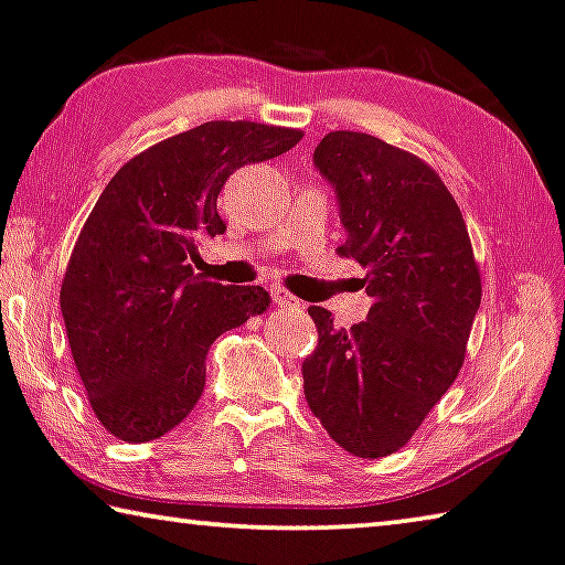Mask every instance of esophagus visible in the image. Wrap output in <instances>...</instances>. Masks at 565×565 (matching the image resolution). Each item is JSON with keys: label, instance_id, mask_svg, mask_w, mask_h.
I'll list each match as a JSON object with an SVG mask.
<instances>
[{"label": "esophagus", "instance_id": "1", "mask_svg": "<svg viewBox=\"0 0 565 565\" xmlns=\"http://www.w3.org/2000/svg\"><path fill=\"white\" fill-rule=\"evenodd\" d=\"M268 294H271V299H274V305H279V307H299V299L294 297V294H289L284 289V286H271V289H268Z\"/></svg>", "mask_w": 565, "mask_h": 565}]
</instances>
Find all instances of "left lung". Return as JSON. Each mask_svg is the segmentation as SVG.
<instances>
[{
  "label": "left lung",
  "mask_w": 565,
  "mask_h": 565,
  "mask_svg": "<svg viewBox=\"0 0 565 565\" xmlns=\"http://www.w3.org/2000/svg\"><path fill=\"white\" fill-rule=\"evenodd\" d=\"M315 167L348 233L337 254L365 268L373 307L350 330L309 307L319 342L301 365L305 395L344 451L388 457L457 381L482 279L457 200L424 159L370 134L330 131Z\"/></svg>",
  "instance_id": "left-lung-1"
}]
</instances>
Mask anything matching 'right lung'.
Masks as SVG:
<instances>
[{"label":"right lung","instance_id":"add662e5","mask_svg":"<svg viewBox=\"0 0 565 565\" xmlns=\"http://www.w3.org/2000/svg\"><path fill=\"white\" fill-rule=\"evenodd\" d=\"M305 137L254 121H207L129 159L100 192L61 286L67 342L90 408L121 441L164 436L205 388L210 344L264 315V286L192 271L198 243L225 233L217 195L241 167Z\"/></svg>","mask_w":565,"mask_h":565}]
</instances>
